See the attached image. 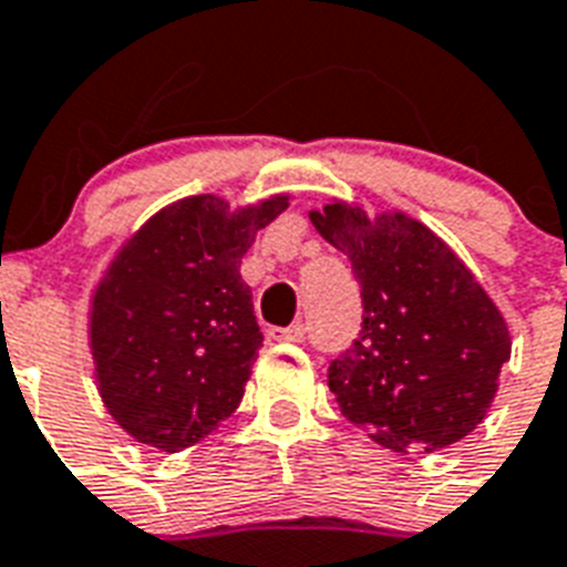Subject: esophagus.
<instances>
[{"instance_id":"34e87169","label":"esophagus","mask_w":567,"mask_h":567,"mask_svg":"<svg viewBox=\"0 0 567 567\" xmlns=\"http://www.w3.org/2000/svg\"><path fill=\"white\" fill-rule=\"evenodd\" d=\"M269 339H278V342H305L307 324H292V328H269Z\"/></svg>"}]
</instances>
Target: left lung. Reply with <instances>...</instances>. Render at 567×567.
Returning a JSON list of instances; mask_svg holds the SVG:
<instances>
[{
  "label": "left lung",
  "mask_w": 567,
  "mask_h": 567,
  "mask_svg": "<svg viewBox=\"0 0 567 567\" xmlns=\"http://www.w3.org/2000/svg\"><path fill=\"white\" fill-rule=\"evenodd\" d=\"M310 221L360 280V337L328 369L342 415L398 454H430L468 436L486 419L513 351L486 289L406 213L371 219L330 202Z\"/></svg>",
  "instance_id": "1"
}]
</instances>
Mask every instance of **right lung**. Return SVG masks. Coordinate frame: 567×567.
<instances>
[{
	"label": "right lung",
	"instance_id": "obj_1",
	"mask_svg": "<svg viewBox=\"0 0 567 567\" xmlns=\"http://www.w3.org/2000/svg\"><path fill=\"white\" fill-rule=\"evenodd\" d=\"M289 196H189L116 251L90 305L99 395L128 436L175 454L237 410L262 346L239 262Z\"/></svg>",
	"mask_w": 567,
	"mask_h": 567
}]
</instances>
